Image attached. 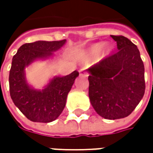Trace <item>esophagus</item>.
Segmentation results:
<instances>
[{"mask_svg": "<svg viewBox=\"0 0 153 153\" xmlns=\"http://www.w3.org/2000/svg\"><path fill=\"white\" fill-rule=\"evenodd\" d=\"M79 74L81 76H88V73L86 72L84 70H81L79 71Z\"/></svg>", "mask_w": 153, "mask_h": 153, "instance_id": "obj_1", "label": "esophagus"}]
</instances>
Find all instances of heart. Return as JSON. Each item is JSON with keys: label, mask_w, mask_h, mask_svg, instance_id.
Segmentation results:
<instances>
[{"label": "heart", "mask_w": 153, "mask_h": 153, "mask_svg": "<svg viewBox=\"0 0 153 153\" xmlns=\"http://www.w3.org/2000/svg\"><path fill=\"white\" fill-rule=\"evenodd\" d=\"M104 49V53L106 55L111 53V48L109 46H105L104 42H96L92 44L88 48L84 50L81 54H80V59L83 62H88L91 59H95L100 52Z\"/></svg>", "instance_id": "b5f03b06"}]
</instances>
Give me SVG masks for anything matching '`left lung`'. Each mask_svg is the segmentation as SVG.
<instances>
[{
  "instance_id": "1",
  "label": "left lung",
  "mask_w": 153,
  "mask_h": 153,
  "mask_svg": "<svg viewBox=\"0 0 153 153\" xmlns=\"http://www.w3.org/2000/svg\"><path fill=\"white\" fill-rule=\"evenodd\" d=\"M118 52L89 69L88 96L92 106L109 120L126 117L145 94V68L138 48L123 36H111Z\"/></svg>"
}]
</instances>
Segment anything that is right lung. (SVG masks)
Segmentation results:
<instances>
[{"mask_svg": "<svg viewBox=\"0 0 153 153\" xmlns=\"http://www.w3.org/2000/svg\"><path fill=\"white\" fill-rule=\"evenodd\" d=\"M62 41H37L22 45L13 56L9 73L10 95L14 105L29 120L50 123L59 117L65 106L66 99L78 71L65 76H53L42 89H36L28 83L25 68L36 60L53 56L65 44Z\"/></svg>", "mask_w": 153, "mask_h": 153, "instance_id": "obj_1", "label": "right lung"}]
</instances>
